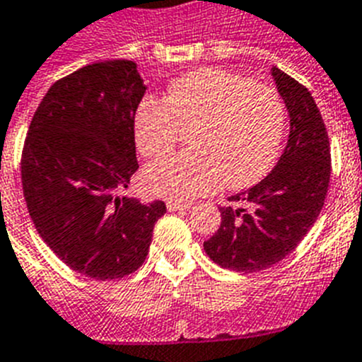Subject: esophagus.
Instances as JSON below:
<instances>
[{"label": "esophagus", "instance_id": "34e87169", "mask_svg": "<svg viewBox=\"0 0 362 362\" xmlns=\"http://www.w3.org/2000/svg\"><path fill=\"white\" fill-rule=\"evenodd\" d=\"M191 207L189 202H178V200H168V209L169 211H184Z\"/></svg>", "mask_w": 362, "mask_h": 362}]
</instances>
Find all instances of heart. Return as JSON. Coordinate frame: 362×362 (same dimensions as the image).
Returning a JSON list of instances; mask_svg holds the SVG:
<instances>
[{"label":"heart","instance_id":"1","mask_svg":"<svg viewBox=\"0 0 362 362\" xmlns=\"http://www.w3.org/2000/svg\"><path fill=\"white\" fill-rule=\"evenodd\" d=\"M286 111L281 96L226 69L204 67L177 78L163 100L144 98L134 115V142L147 158L171 155L189 133L191 151L146 169L147 193L187 200L250 187L275 165Z\"/></svg>","mask_w":362,"mask_h":362}]
</instances>
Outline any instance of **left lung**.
I'll list each match as a JSON object with an SVG mask.
<instances>
[{"label": "left lung", "mask_w": 362, "mask_h": 362, "mask_svg": "<svg viewBox=\"0 0 362 362\" xmlns=\"http://www.w3.org/2000/svg\"><path fill=\"white\" fill-rule=\"evenodd\" d=\"M272 74L290 112L288 146L262 182L229 197L238 207H220V228L204 242L213 262L240 273L262 272L290 255L315 224L329 187V138L315 100L281 69Z\"/></svg>", "instance_id": "left-lung-1"}]
</instances>
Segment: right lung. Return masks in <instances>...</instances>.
Here are the masks:
<instances>
[{"label": "right lung", "instance_id": "right-lung-1", "mask_svg": "<svg viewBox=\"0 0 362 362\" xmlns=\"http://www.w3.org/2000/svg\"><path fill=\"white\" fill-rule=\"evenodd\" d=\"M146 86L129 59L78 69L52 83L21 151V184L40 237L81 275L136 272L165 204L122 191L138 169L134 115Z\"/></svg>", "mask_w": 362, "mask_h": 362}]
</instances>
